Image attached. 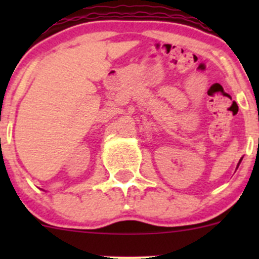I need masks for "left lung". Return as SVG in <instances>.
I'll return each mask as SVG.
<instances>
[{"label": "left lung", "mask_w": 259, "mask_h": 259, "mask_svg": "<svg viewBox=\"0 0 259 259\" xmlns=\"http://www.w3.org/2000/svg\"><path fill=\"white\" fill-rule=\"evenodd\" d=\"M241 160H242V159H241ZM241 160H239V163H241ZM239 163H238V165H239ZM238 165H237V168H238Z\"/></svg>", "instance_id": "left-lung-1"}]
</instances>
